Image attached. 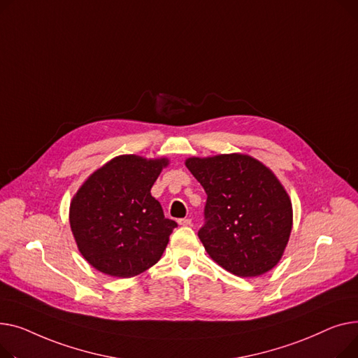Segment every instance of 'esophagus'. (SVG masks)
I'll use <instances>...</instances> for the list:
<instances>
[{"instance_id":"obj_1","label":"esophagus","mask_w":358,"mask_h":358,"mask_svg":"<svg viewBox=\"0 0 358 358\" xmlns=\"http://www.w3.org/2000/svg\"><path fill=\"white\" fill-rule=\"evenodd\" d=\"M178 222H179V225L186 227V225H191L192 224V220L191 218H180V220H178Z\"/></svg>"}]
</instances>
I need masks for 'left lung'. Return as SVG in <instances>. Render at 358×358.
Wrapping results in <instances>:
<instances>
[{"mask_svg":"<svg viewBox=\"0 0 358 358\" xmlns=\"http://www.w3.org/2000/svg\"><path fill=\"white\" fill-rule=\"evenodd\" d=\"M186 167L206 192L198 237L211 259L240 278H256L275 267L293 217L278 178L245 155L191 157Z\"/></svg>","mask_w":358,"mask_h":358,"instance_id":"1","label":"left lung"}]
</instances>
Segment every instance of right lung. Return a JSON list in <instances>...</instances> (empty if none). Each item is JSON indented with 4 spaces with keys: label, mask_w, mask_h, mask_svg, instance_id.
Masks as SVG:
<instances>
[{
    "label": "right lung",
    "mask_w": 358,
    "mask_h": 358,
    "mask_svg": "<svg viewBox=\"0 0 358 358\" xmlns=\"http://www.w3.org/2000/svg\"><path fill=\"white\" fill-rule=\"evenodd\" d=\"M166 159H113L73 196L69 222L78 248L96 270L133 278L159 262L178 224L150 194Z\"/></svg>",
    "instance_id": "obj_1"
}]
</instances>
